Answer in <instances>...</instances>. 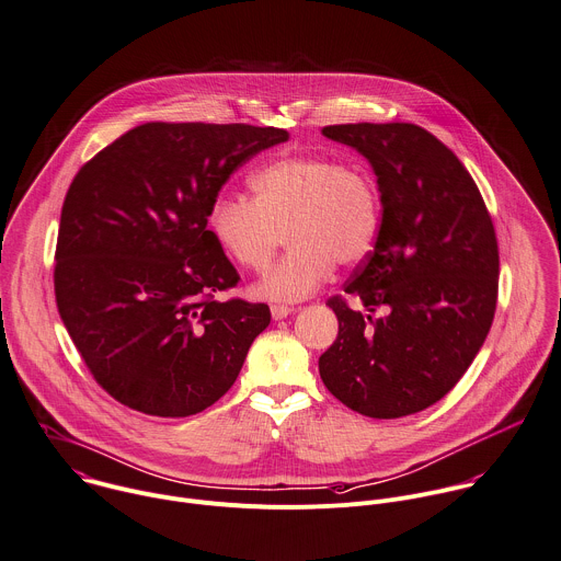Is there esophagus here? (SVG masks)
<instances>
[{
	"instance_id": "obj_1",
	"label": "esophagus",
	"mask_w": 561,
	"mask_h": 561,
	"mask_svg": "<svg viewBox=\"0 0 561 561\" xmlns=\"http://www.w3.org/2000/svg\"><path fill=\"white\" fill-rule=\"evenodd\" d=\"M289 313H294V307H287V305H272V318H274V320H283V318H287Z\"/></svg>"
}]
</instances>
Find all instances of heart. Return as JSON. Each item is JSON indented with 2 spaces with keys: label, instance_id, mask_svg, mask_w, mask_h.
<instances>
[{
  "label": "heart",
  "instance_id": "heart-1",
  "mask_svg": "<svg viewBox=\"0 0 561 561\" xmlns=\"http://www.w3.org/2000/svg\"><path fill=\"white\" fill-rule=\"evenodd\" d=\"M250 186L254 199L219 195L208 228L221 250L252 272H263L289 234L294 248L254 287L259 298L300 302L331 278L335 263L364 261L377 241L379 186L359 162L283 156L261 167Z\"/></svg>",
  "mask_w": 561,
  "mask_h": 561
}]
</instances>
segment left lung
Masks as SVG:
<instances>
[{
  "label": "left lung",
  "mask_w": 561,
  "mask_h": 561,
  "mask_svg": "<svg viewBox=\"0 0 561 561\" xmlns=\"http://www.w3.org/2000/svg\"><path fill=\"white\" fill-rule=\"evenodd\" d=\"M377 175L375 250L329 298L337 337L318 368L329 392L373 419H399L443 399L480 351L497 300V241L482 195L460 160L410 123L331 125ZM383 306L387 313H371Z\"/></svg>",
  "instance_id": "1"
}]
</instances>
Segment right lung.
Instances as JSON below:
<instances>
[{"label": "right lung", "mask_w": 561, "mask_h": 561, "mask_svg": "<svg viewBox=\"0 0 561 561\" xmlns=\"http://www.w3.org/2000/svg\"><path fill=\"white\" fill-rule=\"evenodd\" d=\"M287 140L276 127L147 123L72 180L57 307L85 366L123 405L191 416L237 381L272 316L263 302L215 298L239 274L208 213L241 164Z\"/></svg>", "instance_id": "1"}]
</instances>
